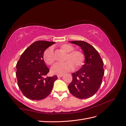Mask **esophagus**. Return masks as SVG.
<instances>
[{
    "instance_id": "obj_1",
    "label": "esophagus",
    "mask_w": 126,
    "mask_h": 126,
    "mask_svg": "<svg viewBox=\"0 0 126 126\" xmlns=\"http://www.w3.org/2000/svg\"><path fill=\"white\" fill-rule=\"evenodd\" d=\"M63 75H59L57 76V77H58V78H60V77H63Z\"/></svg>"
}]
</instances>
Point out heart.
<instances>
[{
	"label": "heart",
	"instance_id": "heart-1",
	"mask_svg": "<svg viewBox=\"0 0 126 126\" xmlns=\"http://www.w3.org/2000/svg\"><path fill=\"white\" fill-rule=\"evenodd\" d=\"M61 48L69 53L66 59L67 61L64 63H57L54 64L51 69L52 74L62 75L74 70L75 65L77 68L83 65L85 60V56L83 51L74 50L75 48L70 44H64L61 46ZM43 60L48 65H51L55 62L54 49L52 47H50L44 52Z\"/></svg>",
	"mask_w": 126,
	"mask_h": 126
}]
</instances>
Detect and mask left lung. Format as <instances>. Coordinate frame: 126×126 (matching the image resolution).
Returning <instances> with one entry per match:
<instances>
[{"mask_svg": "<svg viewBox=\"0 0 126 126\" xmlns=\"http://www.w3.org/2000/svg\"><path fill=\"white\" fill-rule=\"evenodd\" d=\"M79 46L85 56V64L73 73L72 80L68 88L71 94L79 99H86L94 95L100 87L104 75V62L98 51L83 41H70Z\"/></svg>", "mask_w": 126, "mask_h": 126, "instance_id": "left-lung-1", "label": "left lung"}]
</instances>
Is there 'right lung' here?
<instances>
[{"label": "right lung", "instance_id": "obj_1", "mask_svg": "<svg viewBox=\"0 0 126 126\" xmlns=\"http://www.w3.org/2000/svg\"><path fill=\"white\" fill-rule=\"evenodd\" d=\"M55 42L37 41L23 52L17 62L16 76L22 94L33 100L45 99L50 93L57 76L46 77L49 69L43 60V54Z\"/></svg>", "mask_w": 126, "mask_h": 126}]
</instances>
